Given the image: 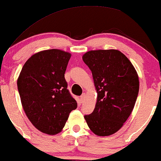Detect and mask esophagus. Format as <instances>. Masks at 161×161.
I'll return each mask as SVG.
<instances>
[{
  "label": "esophagus",
  "mask_w": 161,
  "mask_h": 161,
  "mask_svg": "<svg viewBox=\"0 0 161 161\" xmlns=\"http://www.w3.org/2000/svg\"><path fill=\"white\" fill-rule=\"evenodd\" d=\"M85 98H86V93H83L82 95L80 96V99L81 101H82V103L85 100Z\"/></svg>",
  "instance_id": "obj_1"
}]
</instances>
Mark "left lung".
I'll use <instances>...</instances> for the list:
<instances>
[{
  "label": "left lung",
  "mask_w": 161,
  "mask_h": 161,
  "mask_svg": "<svg viewBox=\"0 0 161 161\" xmlns=\"http://www.w3.org/2000/svg\"><path fill=\"white\" fill-rule=\"evenodd\" d=\"M83 60L92 71L98 94L94 111L84 118L96 135L110 136L122 127L133 111L139 90L137 72L116 50L89 51Z\"/></svg>",
  "instance_id": "obj_1"
}]
</instances>
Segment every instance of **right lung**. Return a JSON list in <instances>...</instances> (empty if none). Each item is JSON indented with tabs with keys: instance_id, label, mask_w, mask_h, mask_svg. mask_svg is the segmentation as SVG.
<instances>
[{
	"instance_id": "obj_1",
	"label": "right lung",
	"mask_w": 161,
	"mask_h": 161,
	"mask_svg": "<svg viewBox=\"0 0 161 161\" xmlns=\"http://www.w3.org/2000/svg\"><path fill=\"white\" fill-rule=\"evenodd\" d=\"M70 57L69 53L56 49L37 53L25 63L17 80L25 112L43 133H59L77 107L65 78Z\"/></svg>"
}]
</instances>
